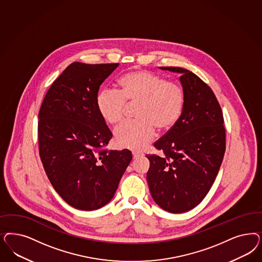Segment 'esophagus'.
<instances>
[{"label":"esophagus","instance_id":"esophagus-1","mask_svg":"<svg viewBox=\"0 0 262 262\" xmlns=\"http://www.w3.org/2000/svg\"><path fill=\"white\" fill-rule=\"evenodd\" d=\"M132 154H133V159H136V158H138V157H140V156L144 155L143 153H141V152L138 151H133L132 152Z\"/></svg>","mask_w":262,"mask_h":262}]
</instances>
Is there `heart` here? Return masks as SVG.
Wrapping results in <instances>:
<instances>
[{
	"mask_svg": "<svg viewBox=\"0 0 262 262\" xmlns=\"http://www.w3.org/2000/svg\"><path fill=\"white\" fill-rule=\"evenodd\" d=\"M120 93L104 89L96 97L102 118L110 124L123 120L127 103H139L135 121H128L115 131L118 145L131 149L146 147L159 131L173 126L181 116L184 93L180 85L144 70L128 72L118 80Z\"/></svg>",
	"mask_w": 262,
	"mask_h": 262,
	"instance_id": "heart-1",
	"label": "heart"
}]
</instances>
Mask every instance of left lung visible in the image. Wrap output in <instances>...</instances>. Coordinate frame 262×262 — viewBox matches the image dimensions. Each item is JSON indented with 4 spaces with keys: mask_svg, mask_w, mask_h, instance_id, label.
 Segmentation results:
<instances>
[{
    "mask_svg": "<svg viewBox=\"0 0 262 262\" xmlns=\"http://www.w3.org/2000/svg\"><path fill=\"white\" fill-rule=\"evenodd\" d=\"M159 68L181 75L184 105L176 124L154 144L165 155H146V179L162 209L183 213L202 203L213 185L225 155L226 130L219 102L201 78L185 68Z\"/></svg>",
    "mask_w": 262,
    "mask_h": 262,
    "instance_id": "8db88e82",
    "label": "left lung"
}]
</instances>
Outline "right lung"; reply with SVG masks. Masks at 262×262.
<instances>
[{"label": "right lung", "mask_w": 262, "mask_h": 262, "mask_svg": "<svg viewBox=\"0 0 262 262\" xmlns=\"http://www.w3.org/2000/svg\"><path fill=\"white\" fill-rule=\"evenodd\" d=\"M118 67L71 63L52 84L38 113L43 168L60 198L80 210H96L109 203L132 160L128 149H101L113 134L96 97Z\"/></svg>", "instance_id": "right-lung-1"}]
</instances>
